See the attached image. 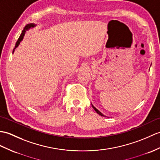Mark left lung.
<instances>
[{
    "label": "left lung",
    "mask_w": 160,
    "mask_h": 160,
    "mask_svg": "<svg viewBox=\"0 0 160 160\" xmlns=\"http://www.w3.org/2000/svg\"><path fill=\"white\" fill-rule=\"evenodd\" d=\"M92 108H93V109H94V110H95V112H97V113H98V114H99V115H101V116H104V115H103V114H102V112H99V110H98L97 108H95V107H94L93 106H92Z\"/></svg>",
    "instance_id": "left-lung-1"
}]
</instances>
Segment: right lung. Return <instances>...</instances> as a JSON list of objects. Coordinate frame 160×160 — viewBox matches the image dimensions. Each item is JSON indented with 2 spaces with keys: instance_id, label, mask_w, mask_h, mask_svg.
<instances>
[{
  "instance_id": "add662e5",
  "label": "right lung",
  "mask_w": 160,
  "mask_h": 160,
  "mask_svg": "<svg viewBox=\"0 0 160 160\" xmlns=\"http://www.w3.org/2000/svg\"><path fill=\"white\" fill-rule=\"evenodd\" d=\"M35 26V25L34 24H28L25 26V27L24 28V30H23V31H22V33H21L20 38H18V41H17V42H16V46H15V48H14V49H13V52H14V50L16 49V48L18 46H19V44H20L21 41H22V39H23V38H24V35H25L26 31H27V30H28L29 28H32V27H34Z\"/></svg>"
}]
</instances>
